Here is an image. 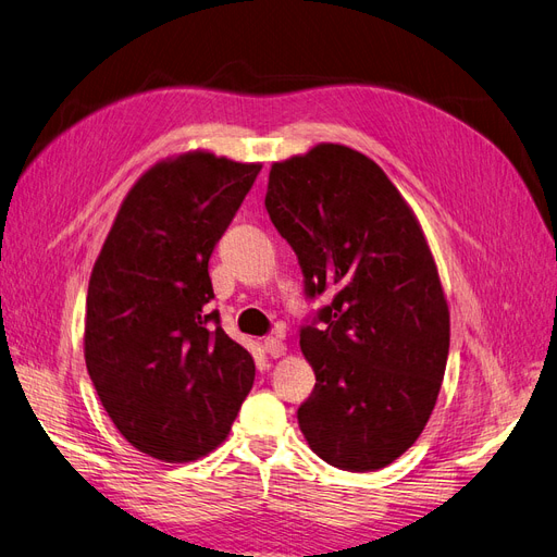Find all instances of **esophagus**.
Returning <instances> with one entry per match:
<instances>
[{
  "label": "esophagus",
  "mask_w": 557,
  "mask_h": 557,
  "mask_svg": "<svg viewBox=\"0 0 557 557\" xmlns=\"http://www.w3.org/2000/svg\"><path fill=\"white\" fill-rule=\"evenodd\" d=\"M262 346H264V350H267L272 358L285 356V344H283L281 336H267V339L262 342Z\"/></svg>",
  "instance_id": "1"
}]
</instances>
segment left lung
I'll use <instances>...</instances> for the list:
<instances>
[{
	"instance_id": "1",
	"label": "left lung",
	"mask_w": 557,
	"mask_h": 557,
	"mask_svg": "<svg viewBox=\"0 0 557 557\" xmlns=\"http://www.w3.org/2000/svg\"><path fill=\"white\" fill-rule=\"evenodd\" d=\"M264 207L305 274L334 290L299 346L315 374L297 409L311 450L346 471H376L411 448L440 397L450 313L432 250L381 166L342 144L274 162Z\"/></svg>"
}]
</instances>
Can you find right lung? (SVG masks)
<instances>
[{
	"label": "right lung",
	"mask_w": 557,
	"mask_h": 557,
	"mask_svg": "<svg viewBox=\"0 0 557 557\" xmlns=\"http://www.w3.org/2000/svg\"><path fill=\"white\" fill-rule=\"evenodd\" d=\"M260 170L209 150L156 162L95 260L86 367L117 432L150 458L211 453L252 387L256 362L207 305L209 258Z\"/></svg>",
	"instance_id": "1"
}]
</instances>
